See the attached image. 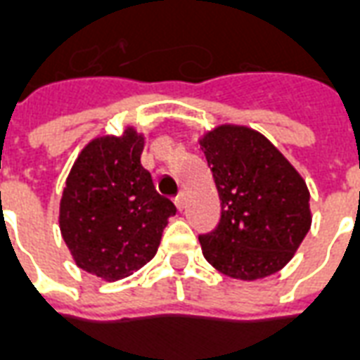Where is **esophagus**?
Masks as SVG:
<instances>
[{"mask_svg":"<svg viewBox=\"0 0 360 360\" xmlns=\"http://www.w3.org/2000/svg\"><path fill=\"white\" fill-rule=\"evenodd\" d=\"M174 205L178 207V210L184 209V205H186V193H184V191H180V193L174 197Z\"/></svg>","mask_w":360,"mask_h":360,"instance_id":"1","label":"esophagus"}]
</instances>
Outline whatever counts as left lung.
Returning <instances> with one entry per match:
<instances>
[{
	"instance_id": "left-lung-1",
	"label": "left lung",
	"mask_w": 360,
	"mask_h": 360,
	"mask_svg": "<svg viewBox=\"0 0 360 360\" xmlns=\"http://www.w3.org/2000/svg\"><path fill=\"white\" fill-rule=\"evenodd\" d=\"M220 221L199 235L202 256L228 277L254 281L286 266L309 231V191L294 167L260 132L218 127L201 140Z\"/></svg>"
}]
</instances>
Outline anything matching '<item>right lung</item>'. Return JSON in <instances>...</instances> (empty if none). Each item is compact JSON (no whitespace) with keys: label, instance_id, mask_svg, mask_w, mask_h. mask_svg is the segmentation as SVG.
<instances>
[{"label":"right lung","instance_id":"add662e5","mask_svg":"<svg viewBox=\"0 0 360 360\" xmlns=\"http://www.w3.org/2000/svg\"><path fill=\"white\" fill-rule=\"evenodd\" d=\"M144 139H96L70 170L60 201V231L75 264L106 281L129 277L155 256L174 202L159 195L140 163Z\"/></svg>","mask_w":360,"mask_h":360}]
</instances>
